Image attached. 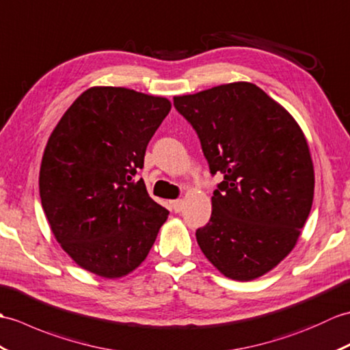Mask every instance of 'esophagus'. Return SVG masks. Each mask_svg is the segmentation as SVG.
Wrapping results in <instances>:
<instances>
[{"instance_id": "esophagus-1", "label": "esophagus", "mask_w": 350, "mask_h": 350, "mask_svg": "<svg viewBox=\"0 0 350 350\" xmlns=\"http://www.w3.org/2000/svg\"><path fill=\"white\" fill-rule=\"evenodd\" d=\"M170 205H172V209L175 213H180L183 206H184V200L183 199H176V200H172L170 202Z\"/></svg>"}]
</instances>
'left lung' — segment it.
Listing matches in <instances>:
<instances>
[{
  "mask_svg": "<svg viewBox=\"0 0 350 350\" xmlns=\"http://www.w3.org/2000/svg\"><path fill=\"white\" fill-rule=\"evenodd\" d=\"M174 106L196 130L211 174H223L211 219L196 230L202 253L232 280L267 274L292 252L312 209L314 170L304 133L250 82L176 96Z\"/></svg>",
  "mask_w": 350,
  "mask_h": 350,
  "instance_id": "1",
  "label": "left lung"
}]
</instances>
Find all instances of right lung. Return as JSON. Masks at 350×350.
<instances>
[{"label":"right lung","mask_w":350,"mask_h":350,"mask_svg":"<svg viewBox=\"0 0 350 350\" xmlns=\"http://www.w3.org/2000/svg\"><path fill=\"white\" fill-rule=\"evenodd\" d=\"M170 106L165 97L135 90L92 87L46 144L38 176L43 211L63 250L90 273H131L167 219L137 172Z\"/></svg>","instance_id":"right-lung-1"}]
</instances>
